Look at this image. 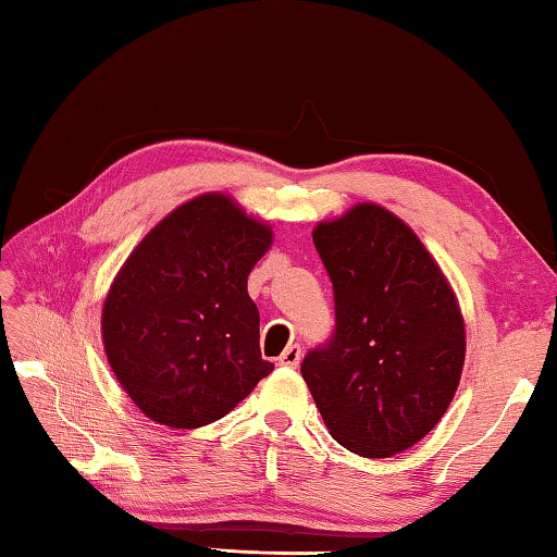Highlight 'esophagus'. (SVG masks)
I'll list each match as a JSON object with an SVG mask.
<instances>
[{"mask_svg": "<svg viewBox=\"0 0 557 557\" xmlns=\"http://www.w3.org/2000/svg\"><path fill=\"white\" fill-rule=\"evenodd\" d=\"M301 361V346L299 344H289L282 356L277 358L280 366H285V369H297Z\"/></svg>", "mask_w": 557, "mask_h": 557, "instance_id": "obj_1", "label": "esophagus"}]
</instances>
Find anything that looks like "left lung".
<instances>
[{
	"mask_svg": "<svg viewBox=\"0 0 557 557\" xmlns=\"http://www.w3.org/2000/svg\"><path fill=\"white\" fill-rule=\"evenodd\" d=\"M336 329L301 361V379L332 437L381 459L420 442L447 412L467 334L455 292L398 215L358 203L319 223Z\"/></svg>",
	"mask_w": 557,
	"mask_h": 557,
	"instance_id": "left-lung-1",
	"label": "left lung"
}]
</instances>
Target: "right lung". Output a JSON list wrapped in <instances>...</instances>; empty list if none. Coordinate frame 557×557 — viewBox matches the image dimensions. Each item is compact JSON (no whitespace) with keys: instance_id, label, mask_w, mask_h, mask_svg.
Instances as JSON below:
<instances>
[{"instance_id":"1","label":"right lung","mask_w":557,"mask_h":557,"mask_svg":"<svg viewBox=\"0 0 557 557\" xmlns=\"http://www.w3.org/2000/svg\"><path fill=\"white\" fill-rule=\"evenodd\" d=\"M272 231L231 196L174 209L129 252L102 305L112 373L149 420L203 428L275 369L260 356L248 275Z\"/></svg>"}]
</instances>
